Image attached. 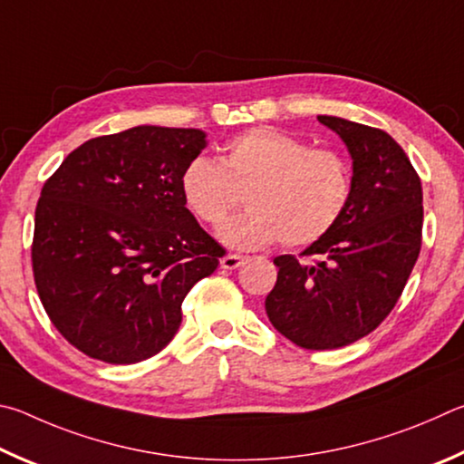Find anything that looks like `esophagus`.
Listing matches in <instances>:
<instances>
[{
    "mask_svg": "<svg viewBox=\"0 0 464 464\" xmlns=\"http://www.w3.org/2000/svg\"><path fill=\"white\" fill-rule=\"evenodd\" d=\"M242 265H245V256H240V255H226V256H222V261H219V266L226 271H234Z\"/></svg>",
    "mask_w": 464,
    "mask_h": 464,
    "instance_id": "1",
    "label": "esophagus"
}]
</instances>
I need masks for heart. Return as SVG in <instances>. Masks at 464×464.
I'll list each match as a JSON object with an SVG mask.
<instances>
[{
    "label": "heart",
    "mask_w": 464,
    "mask_h": 464,
    "mask_svg": "<svg viewBox=\"0 0 464 464\" xmlns=\"http://www.w3.org/2000/svg\"><path fill=\"white\" fill-rule=\"evenodd\" d=\"M353 173L343 154L310 149L273 128H250L224 146L219 162L193 159L181 173L185 206L203 224L219 226L246 191L245 214L219 227L226 246L255 250L281 238L310 246L343 218Z\"/></svg>",
    "instance_id": "1"
}]
</instances>
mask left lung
I'll return each mask as SVG.
<instances>
[{
    "label": "left lung",
    "instance_id": "8db88e82",
    "mask_svg": "<svg viewBox=\"0 0 464 464\" xmlns=\"http://www.w3.org/2000/svg\"><path fill=\"white\" fill-rule=\"evenodd\" d=\"M353 159L351 198L322 240L275 258L277 283L265 299L275 330L307 351H332L367 336L400 299L421 246V183L408 154L379 128L318 116Z\"/></svg>",
    "mask_w": 464,
    "mask_h": 464
}]
</instances>
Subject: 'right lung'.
Listing matches in <instances>:
<instances>
[{"instance_id":"add662e5","label":"right lung","mask_w":464,"mask_h":464,"mask_svg":"<svg viewBox=\"0 0 464 464\" xmlns=\"http://www.w3.org/2000/svg\"><path fill=\"white\" fill-rule=\"evenodd\" d=\"M206 144L195 128L136 126L83 142L44 183L36 289L54 328L92 359L132 364L160 353L185 295L224 256L179 187Z\"/></svg>"}]
</instances>
